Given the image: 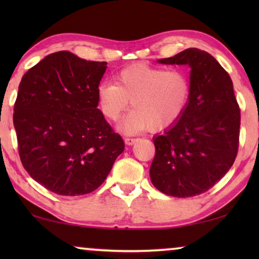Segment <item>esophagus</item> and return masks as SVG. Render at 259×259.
Returning <instances> with one entry per match:
<instances>
[{
  "label": "esophagus",
  "instance_id": "34e87169",
  "mask_svg": "<svg viewBox=\"0 0 259 259\" xmlns=\"http://www.w3.org/2000/svg\"><path fill=\"white\" fill-rule=\"evenodd\" d=\"M138 140H139L138 138H131V137L125 138V143H126V145H128V146H131V145H134Z\"/></svg>",
  "mask_w": 259,
  "mask_h": 259
}]
</instances>
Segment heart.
<instances>
[{"label":"heart","mask_w":259,"mask_h":259,"mask_svg":"<svg viewBox=\"0 0 259 259\" xmlns=\"http://www.w3.org/2000/svg\"><path fill=\"white\" fill-rule=\"evenodd\" d=\"M115 84L102 82L98 87V101L102 114L115 121L131 105L119 128L137 133L153 132L175 125L185 112L191 95V81L182 69H165L136 63L116 73Z\"/></svg>","instance_id":"obj_1"}]
</instances>
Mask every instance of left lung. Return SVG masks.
I'll return each instance as SVG.
<instances>
[{
    "instance_id": "1",
    "label": "left lung",
    "mask_w": 259,
    "mask_h": 259,
    "mask_svg": "<svg viewBox=\"0 0 259 259\" xmlns=\"http://www.w3.org/2000/svg\"><path fill=\"white\" fill-rule=\"evenodd\" d=\"M158 61L191 67V95L182 118L153 138L152 184L172 197L198 196L226 175L238 152L240 109L232 80L213 56L198 48Z\"/></svg>"
}]
</instances>
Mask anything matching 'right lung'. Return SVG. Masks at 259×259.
<instances>
[{
	"instance_id": "1",
	"label": "right lung",
	"mask_w": 259,
	"mask_h": 259,
	"mask_svg": "<svg viewBox=\"0 0 259 259\" xmlns=\"http://www.w3.org/2000/svg\"><path fill=\"white\" fill-rule=\"evenodd\" d=\"M107 62L53 53L28 70L14 105V127L23 167L61 196L97 190L125 148L98 108Z\"/></svg>"
}]
</instances>
